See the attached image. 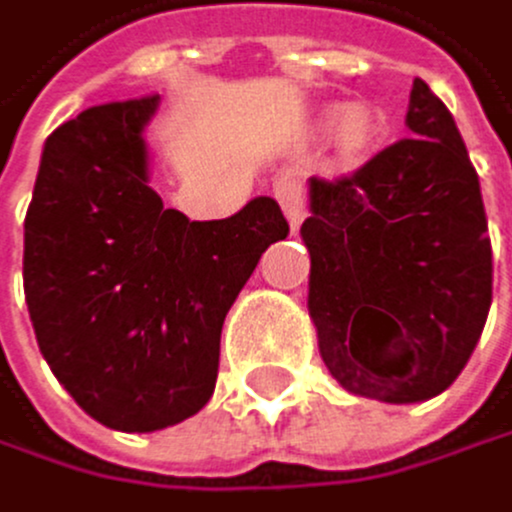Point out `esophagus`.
Instances as JSON below:
<instances>
[{
	"label": "esophagus",
	"mask_w": 512,
	"mask_h": 512,
	"mask_svg": "<svg viewBox=\"0 0 512 512\" xmlns=\"http://www.w3.org/2000/svg\"><path fill=\"white\" fill-rule=\"evenodd\" d=\"M274 197L280 200L290 226L299 229V222L306 219V191H302V181L296 175H280L274 184Z\"/></svg>",
	"instance_id": "obj_1"
}]
</instances>
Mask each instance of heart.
I'll list each match as a JSON object with an SVG mask.
<instances>
[{"instance_id":"obj_1","label":"heart","mask_w":512,"mask_h":512,"mask_svg":"<svg viewBox=\"0 0 512 512\" xmlns=\"http://www.w3.org/2000/svg\"><path fill=\"white\" fill-rule=\"evenodd\" d=\"M325 120L331 123L337 149L347 152V155L363 152L376 136V117L363 104H347V107H341V111H328Z\"/></svg>"}]
</instances>
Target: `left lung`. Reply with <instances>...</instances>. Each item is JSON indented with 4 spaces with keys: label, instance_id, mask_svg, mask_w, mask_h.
<instances>
[{
    "label": "left lung",
    "instance_id": "8db88e82",
    "mask_svg": "<svg viewBox=\"0 0 512 512\" xmlns=\"http://www.w3.org/2000/svg\"><path fill=\"white\" fill-rule=\"evenodd\" d=\"M408 139L309 181V315L350 395L414 405L459 379L491 312L481 184L446 104L414 79Z\"/></svg>",
    "mask_w": 512,
    "mask_h": 512
}]
</instances>
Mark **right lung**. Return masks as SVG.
<instances>
[{"label": "right lung", "instance_id": "right-lung-1", "mask_svg": "<svg viewBox=\"0 0 512 512\" xmlns=\"http://www.w3.org/2000/svg\"><path fill=\"white\" fill-rule=\"evenodd\" d=\"M159 95L56 127L24 216V299L53 376L98 424L152 433L216 389L219 334L261 254L290 226L274 197L191 222L149 187Z\"/></svg>", "mask_w": 512, "mask_h": 512}]
</instances>
